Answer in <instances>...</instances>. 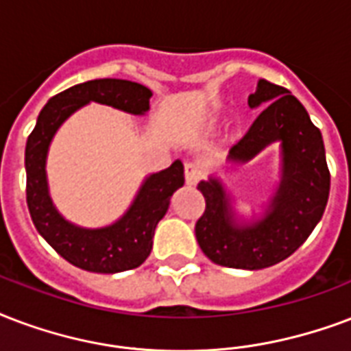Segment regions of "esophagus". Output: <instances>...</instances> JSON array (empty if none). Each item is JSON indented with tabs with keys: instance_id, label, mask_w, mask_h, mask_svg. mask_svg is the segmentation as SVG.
I'll return each instance as SVG.
<instances>
[{
	"instance_id": "1",
	"label": "esophagus",
	"mask_w": 351,
	"mask_h": 351,
	"mask_svg": "<svg viewBox=\"0 0 351 351\" xmlns=\"http://www.w3.org/2000/svg\"><path fill=\"white\" fill-rule=\"evenodd\" d=\"M184 171H186V184H189V186H195L202 176V165H200V162H193V160L184 164Z\"/></svg>"
}]
</instances>
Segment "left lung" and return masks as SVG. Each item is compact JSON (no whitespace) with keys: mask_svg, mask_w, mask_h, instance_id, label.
Masks as SVG:
<instances>
[{"mask_svg":"<svg viewBox=\"0 0 351 351\" xmlns=\"http://www.w3.org/2000/svg\"><path fill=\"white\" fill-rule=\"evenodd\" d=\"M250 108L267 104L248 132L230 149L228 160L243 164L274 141L282 143V180L265 215L237 223L230 197L217 178L200 182L206 210L195 224L202 252L230 269L258 271L296 252L322 219L330 195L322 134L287 88L259 79Z\"/></svg>","mask_w":351,"mask_h":351,"instance_id":"obj_1","label":"left lung"}]
</instances>
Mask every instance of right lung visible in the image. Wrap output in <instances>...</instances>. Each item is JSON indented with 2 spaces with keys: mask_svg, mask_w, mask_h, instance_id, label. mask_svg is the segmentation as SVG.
<instances>
[{
  "mask_svg": "<svg viewBox=\"0 0 351 351\" xmlns=\"http://www.w3.org/2000/svg\"><path fill=\"white\" fill-rule=\"evenodd\" d=\"M152 92L123 79H95L75 84L47 101L25 145L27 206L38 234L66 261L88 272L114 274L140 267L152 250V237L169 208L171 195L184 186L180 160L147 176L132 206L119 221L104 228H80L68 223L53 206L45 176V158L58 127L90 101L141 116Z\"/></svg>",
  "mask_w": 351,
  "mask_h": 351,
  "instance_id": "add662e5",
  "label": "right lung"
}]
</instances>
